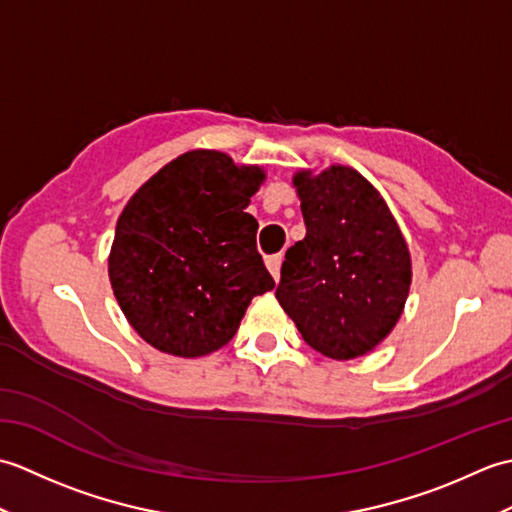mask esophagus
Returning <instances> with one entry per match:
<instances>
[{"label": "esophagus", "instance_id": "34e87169", "mask_svg": "<svg viewBox=\"0 0 512 512\" xmlns=\"http://www.w3.org/2000/svg\"><path fill=\"white\" fill-rule=\"evenodd\" d=\"M281 262H284V257H281V253H279V255H270V257L266 259V266H268V270H270V275L275 277V281H279Z\"/></svg>", "mask_w": 512, "mask_h": 512}]
</instances>
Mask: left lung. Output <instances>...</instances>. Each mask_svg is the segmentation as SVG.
Listing matches in <instances>:
<instances>
[{
    "instance_id": "8db88e82",
    "label": "left lung",
    "mask_w": 512,
    "mask_h": 512,
    "mask_svg": "<svg viewBox=\"0 0 512 512\" xmlns=\"http://www.w3.org/2000/svg\"><path fill=\"white\" fill-rule=\"evenodd\" d=\"M292 184L306 237L286 250L275 297L312 350L350 361L398 323L411 286L409 248L356 169L299 171Z\"/></svg>"
}]
</instances>
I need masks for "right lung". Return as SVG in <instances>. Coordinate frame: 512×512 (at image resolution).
Listing matches in <instances>:
<instances>
[{
    "mask_svg": "<svg viewBox=\"0 0 512 512\" xmlns=\"http://www.w3.org/2000/svg\"><path fill=\"white\" fill-rule=\"evenodd\" d=\"M266 173L193 149L151 176L116 222L114 297L129 325L173 356L195 358L233 339L248 303L275 288L246 213Z\"/></svg>",
    "mask_w": 512,
    "mask_h": 512,
    "instance_id": "obj_1",
    "label": "right lung"
}]
</instances>
